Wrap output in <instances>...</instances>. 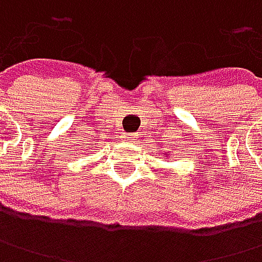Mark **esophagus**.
Listing matches in <instances>:
<instances>
[{"label":"esophagus","instance_id":"esophagus-1","mask_svg":"<svg viewBox=\"0 0 262 262\" xmlns=\"http://www.w3.org/2000/svg\"><path fill=\"white\" fill-rule=\"evenodd\" d=\"M120 138H122L124 142H130V140L135 138V134H122V135H120Z\"/></svg>","mask_w":262,"mask_h":262}]
</instances>
